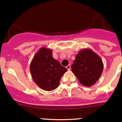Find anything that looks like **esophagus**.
<instances>
[{
    "label": "esophagus",
    "instance_id": "34e87169",
    "mask_svg": "<svg viewBox=\"0 0 122 122\" xmlns=\"http://www.w3.org/2000/svg\"><path fill=\"white\" fill-rule=\"evenodd\" d=\"M66 68H67V69L68 71H69V70H71V65L69 64V65L67 66Z\"/></svg>",
    "mask_w": 122,
    "mask_h": 122
}]
</instances>
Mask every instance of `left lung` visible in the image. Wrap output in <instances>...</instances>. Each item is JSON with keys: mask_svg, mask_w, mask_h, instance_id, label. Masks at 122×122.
<instances>
[{"mask_svg": "<svg viewBox=\"0 0 122 122\" xmlns=\"http://www.w3.org/2000/svg\"><path fill=\"white\" fill-rule=\"evenodd\" d=\"M71 69L81 84L91 87L102 75L103 63L100 57L92 50L83 49L76 55Z\"/></svg>", "mask_w": 122, "mask_h": 122, "instance_id": "left-lung-1", "label": "left lung"}]
</instances>
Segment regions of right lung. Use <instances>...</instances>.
I'll return each mask as SVG.
<instances>
[{"instance_id": "obj_1", "label": "right lung", "mask_w": 122, "mask_h": 122, "mask_svg": "<svg viewBox=\"0 0 122 122\" xmlns=\"http://www.w3.org/2000/svg\"><path fill=\"white\" fill-rule=\"evenodd\" d=\"M30 70L35 82L41 89L47 91L58 87L61 78L67 69L52 56V50L41 48L32 59Z\"/></svg>"}]
</instances>
